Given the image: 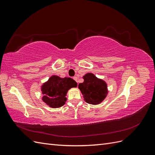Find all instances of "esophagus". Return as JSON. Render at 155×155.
Wrapping results in <instances>:
<instances>
[{
  "mask_svg": "<svg viewBox=\"0 0 155 155\" xmlns=\"http://www.w3.org/2000/svg\"><path fill=\"white\" fill-rule=\"evenodd\" d=\"M73 79H74V80H75V81H76V82H78V78H77L76 76H75V77H74V78H73Z\"/></svg>",
  "mask_w": 155,
  "mask_h": 155,
  "instance_id": "esophagus-1",
  "label": "esophagus"
}]
</instances>
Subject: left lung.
Masks as SVG:
<instances>
[{"mask_svg":"<svg viewBox=\"0 0 155 155\" xmlns=\"http://www.w3.org/2000/svg\"><path fill=\"white\" fill-rule=\"evenodd\" d=\"M83 78L84 81L79 84L78 88L83 96L84 100L89 104H101L108 94L107 83L97 78L92 73L86 74Z\"/></svg>","mask_w":155,"mask_h":155,"instance_id":"left-lung-1","label":"left lung"}]
</instances>
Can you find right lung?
<instances>
[{
    "label": "right lung",
    "instance_id": "1",
    "mask_svg": "<svg viewBox=\"0 0 155 155\" xmlns=\"http://www.w3.org/2000/svg\"><path fill=\"white\" fill-rule=\"evenodd\" d=\"M78 84L73 79L58 76H51L47 81L41 85L42 100L51 108H59L67 101V94L71 88L77 87Z\"/></svg>",
    "mask_w": 155,
    "mask_h": 155
}]
</instances>
